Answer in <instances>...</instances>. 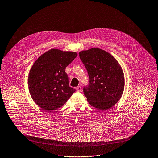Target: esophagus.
I'll list each match as a JSON object with an SVG mask.
<instances>
[{"instance_id":"esophagus-1","label":"esophagus","mask_w":158,"mask_h":158,"mask_svg":"<svg viewBox=\"0 0 158 158\" xmlns=\"http://www.w3.org/2000/svg\"><path fill=\"white\" fill-rule=\"evenodd\" d=\"M81 90H82V88H81V87L78 86V87H76V91H77V92H81Z\"/></svg>"}]
</instances>
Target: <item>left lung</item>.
<instances>
[{
    "instance_id": "left-lung-1",
    "label": "left lung",
    "mask_w": 158,
    "mask_h": 158,
    "mask_svg": "<svg viewBox=\"0 0 158 158\" xmlns=\"http://www.w3.org/2000/svg\"><path fill=\"white\" fill-rule=\"evenodd\" d=\"M86 68L89 84L84 87L89 103L96 109L106 110L121 98L125 77L121 66L109 53L94 48L79 53Z\"/></svg>"
}]
</instances>
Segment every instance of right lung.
Returning <instances> with one entry per match:
<instances>
[{
  "mask_svg": "<svg viewBox=\"0 0 158 158\" xmlns=\"http://www.w3.org/2000/svg\"><path fill=\"white\" fill-rule=\"evenodd\" d=\"M75 52L52 49L39 57L29 74L28 85L34 102L46 112L61 107L76 91L69 86L66 67Z\"/></svg>",
  "mask_w": 158,
  "mask_h": 158,
  "instance_id": "add662e5",
  "label": "right lung"
}]
</instances>
